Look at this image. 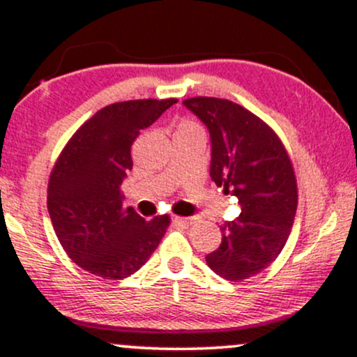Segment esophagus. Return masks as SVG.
<instances>
[{
  "mask_svg": "<svg viewBox=\"0 0 357 357\" xmlns=\"http://www.w3.org/2000/svg\"><path fill=\"white\" fill-rule=\"evenodd\" d=\"M172 222L178 223V225H188V223H191V218H185V217H172Z\"/></svg>",
  "mask_w": 357,
  "mask_h": 357,
  "instance_id": "1",
  "label": "esophagus"
}]
</instances>
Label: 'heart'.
<instances>
[{
	"instance_id": "obj_1",
	"label": "heart",
	"mask_w": 357,
	"mask_h": 357,
	"mask_svg": "<svg viewBox=\"0 0 357 357\" xmlns=\"http://www.w3.org/2000/svg\"><path fill=\"white\" fill-rule=\"evenodd\" d=\"M183 130H202V127H199L198 121H195L191 119H185L178 123V132H183Z\"/></svg>"
}]
</instances>
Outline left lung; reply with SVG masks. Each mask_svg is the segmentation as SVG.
<instances>
[{
    "instance_id": "1",
    "label": "left lung",
    "mask_w": 357,
    "mask_h": 357,
    "mask_svg": "<svg viewBox=\"0 0 357 357\" xmlns=\"http://www.w3.org/2000/svg\"><path fill=\"white\" fill-rule=\"evenodd\" d=\"M183 105L210 132L211 179L242 210L220 227L222 244L206 264L229 281L248 280L280 256L291 232L298 205L293 164L276 132L241 105L208 96Z\"/></svg>"
}]
</instances>
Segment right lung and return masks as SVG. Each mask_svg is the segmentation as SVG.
I'll return each mask as SVG.
<instances>
[{
    "instance_id": "right-lung-1",
    "label": "right lung",
    "mask_w": 357,
    "mask_h": 357,
    "mask_svg": "<svg viewBox=\"0 0 357 357\" xmlns=\"http://www.w3.org/2000/svg\"><path fill=\"white\" fill-rule=\"evenodd\" d=\"M167 100L108 105L62 149L47 188V208L68 256L84 271L121 280L146 264L169 227V215L144 220L123 205L121 183L134 166L132 144L167 108Z\"/></svg>"
}]
</instances>
